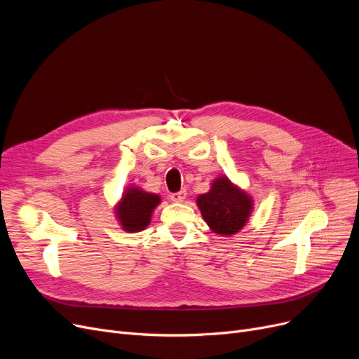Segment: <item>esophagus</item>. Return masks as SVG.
<instances>
[{
    "instance_id": "34e87169",
    "label": "esophagus",
    "mask_w": 359,
    "mask_h": 359,
    "mask_svg": "<svg viewBox=\"0 0 359 359\" xmlns=\"http://www.w3.org/2000/svg\"><path fill=\"white\" fill-rule=\"evenodd\" d=\"M186 198V191H179V192H175L170 195V199H172L173 202H183Z\"/></svg>"
}]
</instances>
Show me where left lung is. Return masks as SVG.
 Instances as JSON below:
<instances>
[{
  "label": "left lung",
  "mask_w": 359,
  "mask_h": 359,
  "mask_svg": "<svg viewBox=\"0 0 359 359\" xmlns=\"http://www.w3.org/2000/svg\"><path fill=\"white\" fill-rule=\"evenodd\" d=\"M198 206L214 233L230 236L241 230L246 224L252 210V201L246 194L234 187L227 177H219L208 194L198 198Z\"/></svg>",
  "instance_id": "8db88e82"
}]
</instances>
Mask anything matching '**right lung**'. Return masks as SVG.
Segmentation results:
<instances>
[{
    "mask_svg": "<svg viewBox=\"0 0 359 359\" xmlns=\"http://www.w3.org/2000/svg\"><path fill=\"white\" fill-rule=\"evenodd\" d=\"M160 198L140 189H129L118 206V215L126 231L144 230L149 224L151 212L158 205Z\"/></svg>",
    "mask_w": 359,
    "mask_h": 359,
    "instance_id": "right-lung-1",
    "label": "right lung"
}]
</instances>
